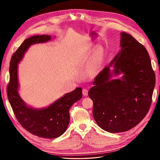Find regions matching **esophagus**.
<instances>
[{
	"instance_id": "1",
	"label": "esophagus",
	"mask_w": 160,
	"mask_h": 160,
	"mask_svg": "<svg viewBox=\"0 0 160 160\" xmlns=\"http://www.w3.org/2000/svg\"><path fill=\"white\" fill-rule=\"evenodd\" d=\"M82 93L84 95V96H87L88 95V90L87 89H83Z\"/></svg>"
}]
</instances>
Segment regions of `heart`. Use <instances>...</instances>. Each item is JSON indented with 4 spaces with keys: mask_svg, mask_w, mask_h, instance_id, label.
<instances>
[{
    "mask_svg": "<svg viewBox=\"0 0 160 160\" xmlns=\"http://www.w3.org/2000/svg\"><path fill=\"white\" fill-rule=\"evenodd\" d=\"M103 59V51L101 48H98L95 53L93 60V69L96 70L100 66Z\"/></svg>",
    "mask_w": 160,
    "mask_h": 160,
    "instance_id": "1",
    "label": "heart"
}]
</instances>
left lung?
<instances>
[{"instance_id":"8db88e82","label":"left lung","mask_w":160,"mask_h":160,"mask_svg":"<svg viewBox=\"0 0 160 160\" xmlns=\"http://www.w3.org/2000/svg\"><path fill=\"white\" fill-rule=\"evenodd\" d=\"M120 34V52L96 76L88 92L96 123L110 133L128 131L142 120L150 109L156 83L145 47L129 34ZM112 65L115 69L110 72ZM120 73L124 74L121 79H110Z\"/></svg>"}]
</instances>
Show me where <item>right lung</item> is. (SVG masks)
Masks as SVG:
<instances>
[{
    "label": "right lung",
    "mask_w": 160,
    "mask_h": 160,
    "mask_svg": "<svg viewBox=\"0 0 160 160\" xmlns=\"http://www.w3.org/2000/svg\"><path fill=\"white\" fill-rule=\"evenodd\" d=\"M50 35H36L24 40L13 54L10 63V81L7 95L13 113L19 123L29 133L46 138H54L65 133L70 120L69 110L82 97L81 88L66 93L49 107L36 109L27 106L18 93V64L27 49L34 44L46 42Z\"/></svg>",
    "instance_id": "add662e5"
}]
</instances>
